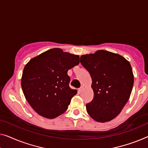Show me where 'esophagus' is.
<instances>
[{
	"label": "esophagus",
	"mask_w": 148,
	"mask_h": 148,
	"mask_svg": "<svg viewBox=\"0 0 148 148\" xmlns=\"http://www.w3.org/2000/svg\"><path fill=\"white\" fill-rule=\"evenodd\" d=\"M83 89H84V86H82L80 88H79V91L82 92L83 90Z\"/></svg>",
	"instance_id": "obj_1"
}]
</instances>
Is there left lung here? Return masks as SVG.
<instances>
[{
	"instance_id": "left-lung-1",
	"label": "left lung",
	"mask_w": 148,
	"mask_h": 148,
	"mask_svg": "<svg viewBox=\"0 0 148 148\" xmlns=\"http://www.w3.org/2000/svg\"><path fill=\"white\" fill-rule=\"evenodd\" d=\"M80 63L92 80L94 98L86 105L88 114L98 122L115 118L128 101L133 88L130 64L120 55L106 50L82 55Z\"/></svg>"
}]
</instances>
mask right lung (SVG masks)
Here are the masks:
<instances>
[{"label":"right lung","instance_id":"add662e5","mask_svg":"<svg viewBox=\"0 0 148 148\" xmlns=\"http://www.w3.org/2000/svg\"><path fill=\"white\" fill-rule=\"evenodd\" d=\"M78 55L53 48L31 59L23 70L21 86L35 112L55 118L66 111L77 90L69 86L68 70L80 62Z\"/></svg>","mask_w":148,"mask_h":148}]
</instances>
